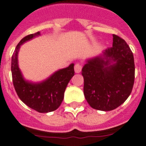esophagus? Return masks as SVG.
Returning <instances> with one entry per match:
<instances>
[{
  "label": "esophagus",
  "instance_id": "esophagus-1",
  "mask_svg": "<svg viewBox=\"0 0 146 146\" xmlns=\"http://www.w3.org/2000/svg\"><path fill=\"white\" fill-rule=\"evenodd\" d=\"M82 66L81 65H80L79 63H76L75 66H74V72L76 73H80L81 72Z\"/></svg>",
  "mask_w": 146,
  "mask_h": 146
}]
</instances>
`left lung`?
Instances as JSON below:
<instances>
[{
    "label": "left lung",
    "mask_w": 146,
    "mask_h": 146,
    "mask_svg": "<svg viewBox=\"0 0 146 146\" xmlns=\"http://www.w3.org/2000/svg\"><path fill=\"white\" fill-rule=\"evenodd\" d=\"M113 47L90 59L82 68L84 93L93 109L110 111L131 95L134 84L133 53L123 38L113 35Z\"/></svg>",
    "instance_id": "left-lung-1"
}]
</instances>
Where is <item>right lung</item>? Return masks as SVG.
<instances>
[{
	"mask_svg": "<svg viewBox=\"0 0 146 146\" xmlns=\"http://www.w3.org/2000/svg\"><path fill=\"white\" fill-rule=\"evenodd\" d=\"M39 35V32L28 35L17 44L12 56L11 71L13 85L19 98L29 108L38 113H48L56 110L62 103L66 86L74 75V63L54 72L41 83L36 84L25 80L18 64L19 48L23 43Z\"/></svg>",
	"mask_w": 146,
	"mask_h": 146,
	"instance_id": "obj_1",
	"label": "right lung"
}]
</instances>
